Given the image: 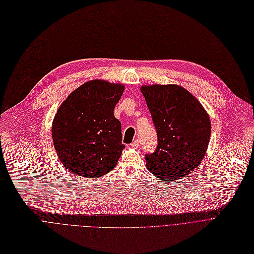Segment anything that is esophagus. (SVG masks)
Listing matches in <instances>:
<instances>
[{"label":"esophagus","mask_w":254,"mask_h":254,"mask_svg":"<svg viewBox=\"0 0 254 254\" xmlns=\"http://www.w3.org/2000/svg\"><path fill=\"white\" fill-rule=\"evenodd\" d=\"M130 146H131V148H133V149H136V148L139 146V141H138V139H135L134 141H132V142H131V144H130Z\"/></svg>","instance_id":"esophagus-1"}]
</instances>
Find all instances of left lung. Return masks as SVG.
I'll use <instances>...</instances> for the list:
<instances>
[{"instance_id":"left-lung-1","label":"left lung","mask_w":254,"mask_h":254,"mask_svg":"<svg viewBox=\"0 0 254 254\" xmlns=\"http://www.w3.org/2000/svg\"><path fill=\"white\" fill-rule=\"evenodd\" d=\"M157 130L158 146L146 154L147 168L166 182L188 176L207 152L211 123L202 104L175 84L140 88Z\"/></svg>"}]
</instances>
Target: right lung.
<instances>
[{"mask_svg":"<svg viewBox=\"0 0 254 254\" xmlns=\"http://www.w3.org/2000/svg\"><path fill=\"white\" fill-rule=\"evenodd\" d=\"M125 86L85 82L63 101L52 125L55 151L72 174L97 178L111 172L126 148L114 111Z\"/></svg>","mask_w":254,"mask_h":254,"instance_id":"add662e5","label":"right lung"}]
</instances>
